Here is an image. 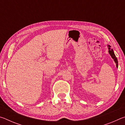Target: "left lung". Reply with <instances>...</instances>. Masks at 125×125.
<instances>
[{
    "instance_id": "1",
    "label": "left lung",
    "mask_w": 125,
    "mask_h": 125,
    "mask_svg": "<svg viewBox=\"0 0 125 125\" xmlns=\"http://www.w3.org/2000/svg\"><path fill=\"white\" fill-rule=\"evenodd\" d=\"M108 47H109V54H110V56H111V57L113 58V60L115 61V62L116 63V67H118V61H117V59L116 58V57L115 56V53H114V51L113 49H111V46L110 45H108Z\"/></svg>"
}]
</instances>
